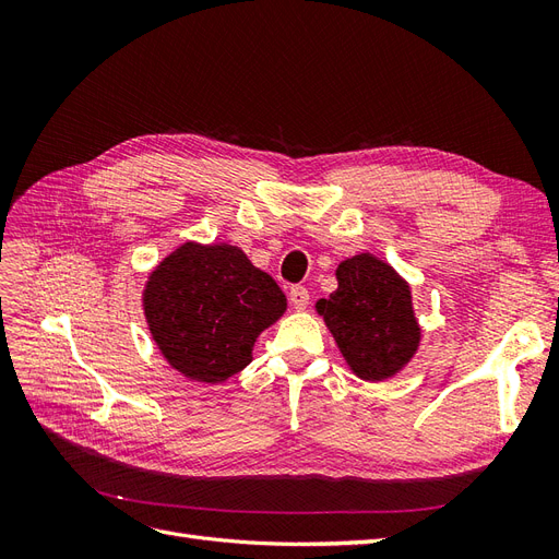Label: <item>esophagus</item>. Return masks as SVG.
<instances>
[{
    "label": "esophagus",
    "mask_w": 559,
    "mask_h": 559,
    "mask_svg": "<svg viewBox=\"0 0 559 559\" xmlns=\"http://www.w3.org/2000/svg\"><path fill=\"white\" fill-rule=\"evenodd\" d=\"M289 300H292V306H294V310H306L308 308V302H310V294H308V289L306 286H292V292H289Z\"/></svg>",
    "instance_id": "1"
}]
</instances>
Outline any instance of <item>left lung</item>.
<instances>
[{"label": "left lung", "mask_w": 559, "mask_h": 559, "mask_svg": "<svg viewBox=\"0 0 559 559\" xmlns=\"http://www.w3.org/2000/svg\"><path fill=\"white\" fill-rule=\"evenodd\" d=\"M337 289L317 302L354 376L394 378L419 347L411 286L373 253H357L335 270Z\"/></svg>", "instance_id": "8db88e82"}]
</instances>
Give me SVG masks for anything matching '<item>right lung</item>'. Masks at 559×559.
Instances as JSON below:
<instances>
[{"instance_id":"1","label":"right lung","mask_w":559,"mask_h":559,"mask_svg":"<svg viewBox=\"0 0 559 559\" xmlns=\"http://www.w3.org/2000/svg\"><path fill=\"white\" fill-rule=\"evenodd\" d=\"M142 300L167 364L207 384L247 368L261 331L286 310L277 282L226 242L175 249L148 275Z\"/></svg>"}]
</instances>
